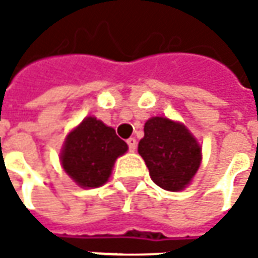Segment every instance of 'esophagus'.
Wrapping results in <instances>:
<instances>
[{"label": "esophagus", "instance_id": "esophagus-1", "mask_svg": "<svg viewBox=\"0 0 258 258\" xmlns=\"http://www.w3.org/2000/svg\"><path fill=\"white\" fill-rule=\"evenodd\" d=\"M136 145H138V142H136L135 138H129V139H127V146H129V151H131V152H134L135 149H136Z\"/></svg>", "mask_w": 258, "mask_h": 258}]
</instances>
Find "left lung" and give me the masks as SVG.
<instances>
[{"label":"left lung","mask_w":258,"mask_h":258,"mask_svg":"<svg viewBox=\"0 0 258 258\" xmlns=\"http://www.w3.org/2000/svg\"><path fill=\"white\" fill-rule=\"evenodd\" d=\"M144 132L138 152L144 158L152 181L172 192L189 185L201 165L203 154L186 126L155 116L146 120Z\"/></svg>","instance_id":"8db88e82"}]
</instances>
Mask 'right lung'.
I'll list each match as a JSON object with an SVG mask.
<instances>
[{
	"mask_svg": "<svg viewBox=\"0 0 258 258\" xmlns=\"http://www.w3.org/2000/svg\"><path fill=\"white\" fill-rule=\"evenodd\" d=\"M126 151L127 145L113 127L89 116L66 136L60 161L79 186L97 188L107 182L114 161Z\"/></svg>",
	"mask_w": 258,
	"mask_h": 258,
	"instance_id": "obj_1",
	"label": "right lung"
}]
</instances>
